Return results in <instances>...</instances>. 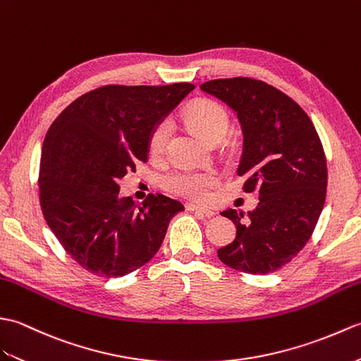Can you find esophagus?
<instances>
[{
    "instance_id": "obj_1",
    "label": "esophagus",
    "mask_w": 361,
    "mask_h": 361,
    "mask_svg": "<svg viewBox=\"0 0 361 361\" xmlns=\"http://www.w3.org/2000/svg\"><path fill=\"white\" fill-rule=\"evenodd\" d=\"M187 210H188V212H201L202 214L207 216V218H210V216L214 214V212L210 210V208H205V207L196 205V204H187Z\"/></svg>"
}]
</instances>
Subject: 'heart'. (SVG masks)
Returning a JSON list of instances; mask_svg holds the SVG:
<instances>
[{
  "instance_id": "b5f03b06",
  "label": "heart",
  "mask_w": 361,
  "mask_h": 361,
  "mask_svg": "<svg viewBox=\"0 0 361 361\" xmlns=\"http://www.w3.org/2000/svg\"><path fill=\"white\" fill-rule=\"evenodd\" d=\"M182 117L205 140L212 143L219 142L226 135L230 125L227 109L221 103L210 99H201L191 103L190 106L183 109ZM170 137L171 123L168 120H162V122H159L153 128V131L149 134V153L153 156L164 154ZM218 182L219 176L212 170L196 171L188 170V168H180V170H174L170 174H166L162 179V185L176 195L202 201V199H207L208 195H210V190L218 185Z\"/></svg>"
}]
</instances>
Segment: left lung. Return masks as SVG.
I'll use <instances>...</instances> for the list:
<instances>
[{
	"mask_svg": "<svg viewBox=\"0 0 361 361\" xmlns=\"http://www.w3.org/2000/svg\"><path fill=\"white\" fill-rule=\"evenodd\" d=\"M201 90L238 114L244 135L238 174L245 178V193L259 195L247 216L233 208L221 213L233 221L236 238L218 256L244 274H270L298 255L322 214L327 187L322 140L298 103L261 80H210Z\"/></svg>",
	"mask_w": 361,
	"mask_h": 361,
	"instance_id": "left-lung-1",
	"label": "left lung"
}]
</instances>
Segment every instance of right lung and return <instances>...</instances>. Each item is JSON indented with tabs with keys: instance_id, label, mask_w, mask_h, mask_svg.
I'll use <instances>...</instances> for the list:
<instances>
[{
	"instance_id": "add662e5",
	"label": "right lung",
	"mask_w": 361,
	"mask_h": 361,
	"mask_svg": "<svg viewBox=\"0 0 361 361\" xmlns=\"http://www.w3.org/2000/svg\"><path fill=\"white\" fill-rule=\"evenodd\" d=\"M195 90L108 85L83 94L54 120L39 162V205L63 248L105 278L137 270L157 253L176 199L148 195L142 205L118 197V180L148 160L153 128Z\"/></svg>"
}]
</instances>
